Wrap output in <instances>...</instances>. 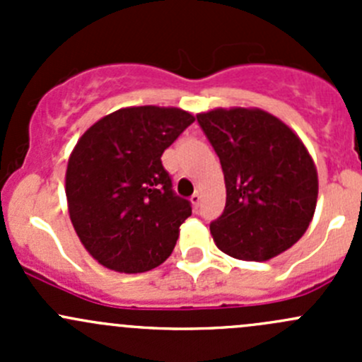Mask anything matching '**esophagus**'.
Segmentation results:
<instances>
[{
  "label": "esophagus",
  "mask_w": 362,
  "mask_h": 362,
  "mask_svg": "<svg viewBox=\"0 0 362 362\" xmlns=\"http://www.w3.org/2000/svg\"><path fill=\"white\" fill-rule=\"evenodd\" d=\"M191 203H192V206L198 208L199 203H202V194H199V192H194V194L191 196Z\"/></svg>",
  "instance_id": "1"
}]
</instances>
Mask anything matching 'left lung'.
Here are the masks:
<instances>
[{"mask_svg":"<svg viewBox=\"0 0 362 362\" xmlns=\"http://www.w3.org/2000/svg\"><path fill=\"white\" fill-rule=\"evenodd\" d=\"M221 159L226 206L210 224L215 245L242 261H268L291 249L317 206V168L298 134L259 108L196 115Z\"/></svg>","mask_w":362,"mask_h":362,"instance_id":"left-lung-1","label":"left lung"}]
</instances>
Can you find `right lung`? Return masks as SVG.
<instances>
[{
	"mask_svg": "<svg viewBox=\"0 0 362 362\" xmlns=\"http://www.w3.org/2000/svg\"><path fill=\"white\" fill-rule=\"evenodd\" d=\"M192 122L180 108H120L76 141L66 170L69 218L105 268L144 273L173 252L192 206L173 192L160 156Z\"/></svg>",
	"mask_w": 362,
	"mask_h": 362,
	"instance_id": "obj_1",
	"label": "right lung"
}]
</instances>
